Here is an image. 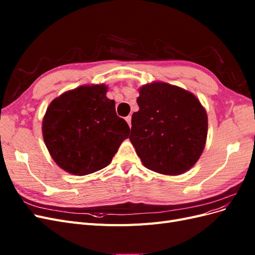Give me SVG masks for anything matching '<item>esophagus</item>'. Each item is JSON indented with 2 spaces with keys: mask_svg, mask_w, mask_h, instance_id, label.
Segmentation results:
<instances>
[{
  "mask_svg": "<svg viewBox=\"0 0 255 255\" xmlns=\"http://www.w3.org/2000/svg\"><path fill=\"white\" fill-rule=\"evenodd\" d=\"M126 121L128 122V125L129 128L132 127V117H130V116H128V117L126 118Z\"/></svg>",
  "mask_w": 255,
  "mask_h": 255,
  "instance_id": "esophagus-1",
  "label": "esophagus"
}]
</instances>
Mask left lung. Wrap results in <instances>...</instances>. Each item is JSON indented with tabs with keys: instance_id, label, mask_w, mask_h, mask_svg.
<instances>
[{
	"instance_id": "obj_1",
	"label": "left lung",
	"mask_w": 255,
	"mask_h": 255,
	"mask_svg": "<svg viewBox=\"0 0 255 255\" xmlns=\"http://www.w3.org/2000/svg\"><path fill=\"white\" fill-rule=\"evenodd\" d=\"M137 104L129 140L144 167L166 175L189 170L207 136V115L199 100L187 90L155 82L139 89Z\"/></svg>"
}]
</instances>
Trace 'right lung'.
Instances as JSON below:
<instances>
[{
	"instance_id": "obj_1",
	"label": "right lung",
	"mask_w": 255,
	"mask_h": 255,
	"mask_svg": "<svg viewBox=\"0 0 255 255\" xmlns=\"http://www.w3.org/2000/svg\"><path fill=\"white\" fill-rule=\"evenodd\" d=\"M107 86L87 85L54 99L42 121V135L54 161L65 171L86 175L110 165L129 127L116 114Z\"/></svg>"
}]
</instances>
